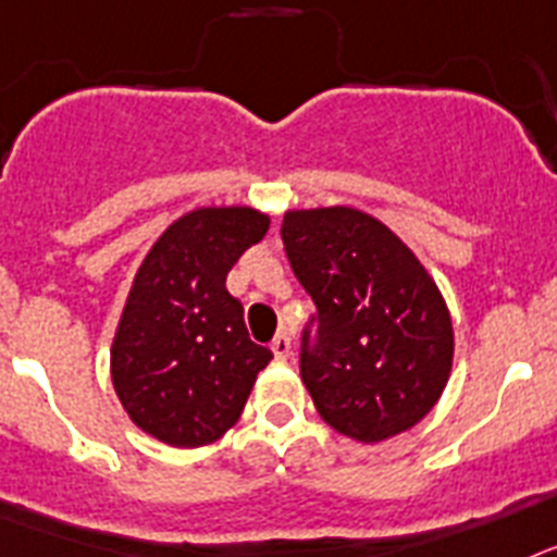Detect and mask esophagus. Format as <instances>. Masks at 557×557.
I'll use <instances>...</instances> for the list:
<instances>
[{"label":"esophagus","mask_w":557,"mask_h":557,"mask_svg":"<svg viewBox=\"0 0 557 557\" xmlns=\"http://www.w3.org/2000/svg\"><path fill=\"white\" fill-rule=\"evenodd\" d=\"M272 352H274V359L285 361L288 356H292V338L285 336V333H277L272 342Z\"/></svg>","instance_id":"esophagus-1"}]
</instances>
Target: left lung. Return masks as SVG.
Listing matches in <instances>:
<instances>
[{"label": "left lung", "instance_id": "8db88e82", "mask_svg": "<svg viewBox=\"0 0 557 557\" xmlns=\"http://www.w3.org/2000/svg\"><path fill=\"white\" fill-rule=\"evenodd\" d=\"M280 232L319 311L317 345L299 364L319 418L367 446L409 432L454 364L451 313L429 269L356 207L285 210Z\"/></svg>", "mask_w": 557, "mask_h": 557}]
</instances>
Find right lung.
Masks as SVG:
<instances>
[{"label":"right lung","instance_id":"add662e5","mask_svg":"<svg viewBox=\"0 0 557 557\" xmlns=\"http://www.w3.org/2000/svg\"><path fill=\"white\" fill-rule=\"evenodd\" d=\"M272 215L258 207H196L153 240L111 338V384L148 437L201 448L238 423L272 352L249 342L226 274L260 244Z\"/></svg>","mask_w":557,"mask_h":557}]
</instances>
